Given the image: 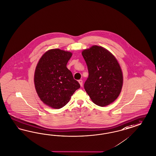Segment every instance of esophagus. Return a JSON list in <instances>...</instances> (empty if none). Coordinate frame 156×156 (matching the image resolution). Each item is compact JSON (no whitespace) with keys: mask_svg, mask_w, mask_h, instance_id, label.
Masks as SVG:
<instances>
[{"mask_svg":"<svg viewBox=\"0 0 156 156\" xmlns=\"http://www.w3.org/2000/svg\"><path fill=\"white\" fill-rule=\"evenodd\" d=\"M78 82H79V83L80 84V86H83V80H78Z\"/></svg>","mask_w":156,"mask_h":156,"instance_id":"1","label":"esophagus"}]
</instances>
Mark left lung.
<instances>
[{
    "label": "left lung",
    "instance_id": "left-lung-1",
    "mask_svg": "<svg viewBox=\"0 0 156 156\" xmlns=\"http://www.w3.org/2000/svg\"><path fill=\"white\" fill-rule=\"evenodd\" d=\"M89 72L84 88L92 101L104 107L117 98L122 87V73L113 55L102 47L93 46L82 52Z\"/></svg>",
    "mask_w": 156,
    "mask_h": 156
}]
</instances>
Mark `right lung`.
<instances>
[{"mask_svg": "<svg viewBox=\"0 0 156 156\" xmlns=\"http://www.w3.org/2000/svg\"><path fill=\"white\" fill-rule=\"evenodd\" d=\"M71 52L52 49L39 59L34 74V83L38 96L44 104L60 109L70 101L71 95L80 88L67 68Z\"/></svg>", "mask_w": 156, "mask_h": 156, "instance_id": "add662e5", "label": "right lung"}]
</instances>
